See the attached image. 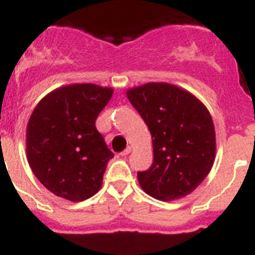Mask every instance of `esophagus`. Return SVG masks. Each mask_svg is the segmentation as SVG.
I'll return each mask as SVG.
<instances>
[{
    "label": "esophagus",
    "instance_id": "34e87169",
    "mask_svg": "<svg viewBox=\"0 0 255 255\" xmlns=\"http://www.w3.org/2000/svg\"><path fill=\"white\" fill-rule=\"evenodd\" d=\"M130 150H132V147H130V146H127V149H126L125 151H122L121 155L122 156H127V155L130 152Z\"/></svg>",
    "mask_w": 255,
    "mask_h": 255
}]
</instances>
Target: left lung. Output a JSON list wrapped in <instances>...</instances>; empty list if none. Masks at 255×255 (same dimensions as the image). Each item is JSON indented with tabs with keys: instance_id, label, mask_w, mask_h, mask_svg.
Here are the masks:
<instances>
[{
	"instance_id": "8db88e82",
	"label": "left lung",
	"mask_w": 255,
	"mask_h": 255,
	"mask_svg": "<svg viewBox=\"0 0 255 255\" xmlns=\"http://www.w3.org/2000/svg\"><path fill=\"white\" fill-rule=\"evenodd\" d=\"M127 97L149 128L154 161L137 172L143 191L161 201L191 194L210 172L216 132L204 104L189 91L169 83H146Z\"/></svg>"
}]
</instances>
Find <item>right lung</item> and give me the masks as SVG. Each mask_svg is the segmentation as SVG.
<instances>
[{"mask_svg":"<svg viewBox=\"0 0 255 255\" xmlns=\"http://www.w3.org/2000/svg\"><path fill=\"white\" fill-rule=\"evenodd\" d=\"M113 88L92 83L56 88L35 106L26 127V158L39 182L56 196L83 201L103 185L114 154L95 122Z\"/></svg>","mask_w":255,"mask_h":255,"instance_id":"add662e5","label":"right lung"}]
</instances>
